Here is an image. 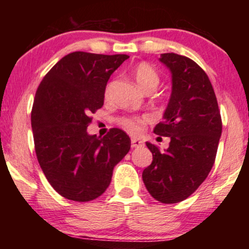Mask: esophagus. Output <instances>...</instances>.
<instances>
[{"label": "esophagus", "instance_id": "esophagus-1", "mask_svg": "<svg viewBox=\"0 0 249 249\" xmlns=\"http://www.w3.org/2000/svg\"><path fill=\"white\" fill-rule=\"evenodd\" d=\"M142 145H144V142H142V141H141V139L138 138L131 139V146L132 147H141Z\"/></svg>", "mask_w": 249, "mask_h": 249}]
</instances>
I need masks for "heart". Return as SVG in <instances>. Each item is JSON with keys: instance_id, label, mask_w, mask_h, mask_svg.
I'll use <instances>...</instances> for the list:
<instances>
[{"instance_id": "heart-1", "label": "heart", "mask_w": 249, "mask_h": 249, "mask_svg": "<svg viewBox=\"0 0 249 249\" xmlns=\"http://www.w3.org/2000/svg\"><path fill=\"white\" fill-rule=\"evenodd\" d=\"M131 75H132L134 81L138 84V87L142 90L146 91V92L156 90L159 84V81H160L156 69H154L152 65L145 62L138 63V64L134 65L132 69H131ZM110 89L111 84H107V89H105V96L107 97L110 93ZM148 122H150V118L147 116L124 117V118L121 119V125L125 130H127L128 132L138 134L144 130L145 125Z\"/></svg>"}]
</instances>
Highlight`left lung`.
Masks as SVG:
<instances>
[{
  "mask_svg": "<svg viewBox=\"0 0 249 249\" xmlns=\"http://www.w3.org/2000/svg\"><path fill=\"white\" fill-rule=\"evenodd\" d=\"M159 61L172 73V93L153 131L171 142L165 152L146 142L153 160L142 181L154 199L176 204L196 192L212 170L222 123L210 78L196 62L173 53H161Z\"/></svg>",
  "mask_w": 249,
  "mask_h": 249,
  "instance_id": "left-lung-1",
  "label": "left lung"
}]
</instances>
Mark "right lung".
Here are the masks:
<instances>
[{
  "label": "right lung",
  "instance_id": "add662e5",
  "mask_svg": "<svg viewBox=\"0 0 249 249\" xmlns=\"http://www.w3.org/2000/svg\"><path fill=\"white\" fill-rule=\"evenodd\" d=\"M127 55L75 51L51 68L38 85L31 110L37 160L57 193L85 202L105 192L113 167L126 156L131 141L111 128L103 138L87 128L104 104L107 81Z\"/></svg>",
  "mask_w": 249,
  "mask_h": 249
}]
</instances>
